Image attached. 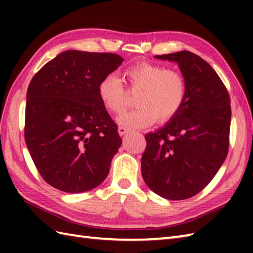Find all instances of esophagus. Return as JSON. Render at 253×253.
<instances>
[{
  "label": "esophagus",
  "instance_id": "obj_1",
  "mask_svg": "<svg viewBox=\"0 0 253 253\" xmlns=\"http://www.w3.org/2000/svg\"><path fill=\"white\" fill-rule=\"evenodd\" d=\"M128 132V129L126 127H123V126H120L118 127V133H120L121 136H124L125 135V133H127Z\"/></svg>",
  "mask_w": 253,
  "mask_h": 253
}]
</instances>
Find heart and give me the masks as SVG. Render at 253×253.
Listing matches in <instances>:
<instances>
[{
  "instance_id": "1",
  "label": "heart",
  "mask_w": 253,
  "mask_h": 253,
  "mask_svg": "<svg viewBox=\"0 0 253 253\" xmlns=\"http://www.w3.org/2000/svg\"><path fill=\"white\" fill-rule=\"evenodd\" d=\"M127 89L135 98L136 109L123 113L117 122L126 128L165 123L180 111L187 96V82L179 72L159 64L140 62L124 72ZM98 95L105 109L118 114L127 106V91L114 75H107L98 85Z\"/></svg>"
}]
</instances>
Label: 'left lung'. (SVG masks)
<instances>
[{
  "instance_id": "1",
  "label": "left lung",
  "mask_w": 253,
  "mask_h": 253,
  "mask_svg": "<svg viewBox=\"0 0 253 253\" xmlns=\"http://www.w3.org/2000/svg\"><path fill=\"white\" fill-rule=\"evenodd\" d=\"M155 57L178 64L187 82V96L169 123L146 135L141 173L159 196L185 200L204 189L226 159L230 98L216 72L195 53Z\"/></svg>"
}]
</instances>
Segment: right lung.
Returning <instances> with one entry per match:
<instances>
[{
	"label": "right lung",
	"mask_w": 253,
	"mask_h": 253,
	"mask_svg": "<svg viewBox=\"0 0 253 253\" xmlns=\"http://www.w3.org/2000/svg\"><path fill=\"white\" fill-rule=\"evenodd\" d=\"M123 61L114 53L69 50L32 77L25 140L42 178L56 189L88 191L109 174L122 138L99 99L98 85Z\"/></svg>",
	"instance_id": "1"
}]
</instances>
